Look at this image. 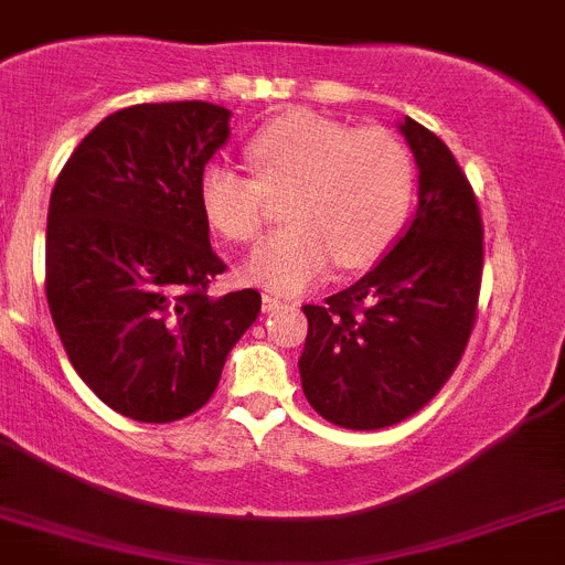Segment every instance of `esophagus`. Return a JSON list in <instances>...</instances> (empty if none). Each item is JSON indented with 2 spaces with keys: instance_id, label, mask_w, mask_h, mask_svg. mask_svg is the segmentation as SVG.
<instances>
[{
  "instance_id": "esophagus-1",
  "label": "esophagus",
  "mask_w": 565,
  "mask_h": 565,
  "mask_svg": "<svg viewBox=\"0 0 565 565\" xmlns=\"http://www.w3.org/2000/svg\"><path fill=\"white\" fill-rule=\"evenodd\" d=\"M282 299L279 297H274V294H266V297H263V310H266V313H274V310H279L282 308Z\"/></svg>"
}]
</instances>
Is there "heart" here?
<instances>
[{
	"mask_svg": "<svg viewBox=\"0 0 565 565\" xmlns=\"http://www.w3.org/2000/svg\"><path fill=\"white\" fill-rule=\"evenodd\" d=\"M255 175L224 162L199 179L204 218L230 243L248 246L282 199L288 226L260 246L243 277L277 294L317 286L333 268H370L392 248L414 199V162L390 131H355L317 111H286L248 139Z\"/></svg>",
	"mask_w": 565,
	"mask_h": 565,
	"instance_id": "obj_1",
	"label": "heart"
}]
</instances>
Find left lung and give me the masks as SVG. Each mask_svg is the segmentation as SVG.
I'll list each match as a JSON object with an SVG mask.
<instances>
[{"mask_svg": "<svg viewBox=\"0 0 565 565\" xmlns=\"http://www.w3.org/2000/svg\"><path fill=\"white\" fill-rule=\"evenodd\" d=\"M401 131L420 168L412 226L355 286L302 308L305 397L353 431L420 412L462 361L479 310L484 226L473 188L437 134L412 117Z\"/></svg>", "mask_w": 565, "mask_h": 565, "instance_id": "1", "label": "left lung"}]
</instances>
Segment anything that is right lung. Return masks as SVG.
<instances>
[{
	"label": "right lung",
	"instance_id": "add662e5",
	"mask_svg": "<svg viewBox=\"0 0 565 565\" xmlns=\"http://www.w3.org/2000/svg\"><path fill=\"white\" fill-rule=\"evenodd\" d=\"M230 137L201 100L139 103L97 122L58 173L46 215V305L83 384L137 423L212 397L260 313L255 288L212 294L199 179Z\"/></svg>",
	"mask_w": 565,
	"mask_h": 565
}]
</instances>
